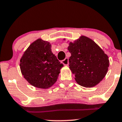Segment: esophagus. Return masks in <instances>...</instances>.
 Returning a JSON list of instances; mask_svg holds the SVG:
<instances>
[{
    "mask_svg": "<svg viewBox=\"0 0 122 122\" xmlns=\"http://www.w3.org/2000/svg\"><path fill=\"white\" fill-rule=\"evenodd\" d=\"M62 63L65 66H68V63H69V61H68V58H66L64 60L62 61Z\"/></svg>",
    "mask_w": 122,
    "mask_h": 122,
    "instance_id": "obj_1",
    "label": "esophagus"
}]
</instances>
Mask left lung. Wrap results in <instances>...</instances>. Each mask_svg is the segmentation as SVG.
<instances>
[{
	"mask_svg": "<svg viewBox=\"0 0 122 122\" xmlns=\"http://www.w3.org/2000/svg\"><path fill=\"white\" fill-rule=\"evenodd\" d=\"M71 54L69 66L77 83L85 87L95 86L103 80L109 66L107 55L90 38L82 36L68 47Z\"/></svg>",
	"mask_w": 122,
	"mask_h": 122,
	"instance_id": "obj_1",
	"label": "left lung"
}]
</instances>
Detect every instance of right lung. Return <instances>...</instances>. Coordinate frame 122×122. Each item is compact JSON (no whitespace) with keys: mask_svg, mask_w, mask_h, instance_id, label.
<instances>
[{"mask_svg":"<svg viewBox=\"0 0 122 122\" xmlns=\"http://www.w3.org/2000/svg\"><path fill=\"white\" fill-rule=\"evenodd\" d=\"M51 48L50 42L38 39L29 45L20 59V67L23 77L38 88H48L52 86L63 67Z\"/></svg>","mask_w":122,"mask_h":122,"instance_id":"right-lung-1","label":"right lung"}]
</instances>
